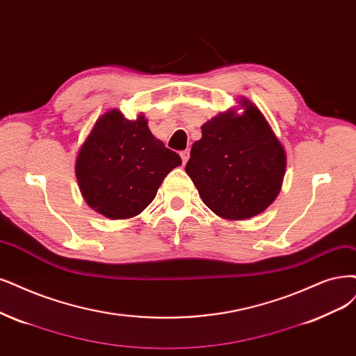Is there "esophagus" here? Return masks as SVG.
<instances>
[{"instance_id": "esophagus-1", "label": "esophagus", "mask_w": 356, "mask_h": 356, "mask_svg": "<svg viewBox=\"0 0 356 356\" xmlns=\"http://www.w3.org/2000/svg\"><path fill=\"white\" fill-rule=\"evenodd\" d=\"M189 155H191L189 149H185V151H181V152H180V156H181V161H183V164H186V163H188V160H189Z\"/></svg>"}]
</instances>
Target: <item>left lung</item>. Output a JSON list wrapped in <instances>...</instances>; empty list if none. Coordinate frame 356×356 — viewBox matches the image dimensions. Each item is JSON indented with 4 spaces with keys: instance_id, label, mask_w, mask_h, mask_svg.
I'll return each mask as SVG.
<instances>
[{
    "instance_id": "1",
    "label": "left lung",
    "mask_w": 356,
    "mask_h": 356,
    "mask_svg": "<svg viewBox=\"0 0 356 356\" xmlns=\"http://www.w3.org/2000/svg\"><path fill=\"white\" fill-rule=\"evenodd\" d=\"M220 113L202 124L186 173L204 204L227 220H246L267 209L282 189L286 154L255 105Z\"/></svg>"
}]
</instances>
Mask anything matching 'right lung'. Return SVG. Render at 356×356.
<instances>
[{
	"instance_id": "obj_1",
	"label": "right lung",
	"mask_w": 356,
	"mask_h": 356,
	"mask_svg": "<svg viewBox=\"0 0 356 356\" xmlns=\"http://www.w3.org/2000/svg\"><path fill=\"white\" fill-rule=\"evenodd\" d=\"M180 164L179 154L154 138L143 114L127 120L111 110L98 118L79 151L76 177L92 209L123 220L142 213Z\"/></svg>"
}]
</instances>
